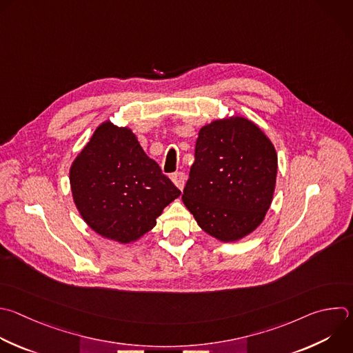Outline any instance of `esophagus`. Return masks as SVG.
<instances>
[{
    "label": "esophagus",
    "mask_w": 353,
    "mask_h": 353,
    "mask_svg": "<svg viewBox=\"0 0 353 353\" xmlns=\"http://www.w3.org/2000/svg\"><path fill=\"white\" fill-rule=\"evenodd\" d=\"M172 180H173V183H174L180 190H183V187H184V184H185V173H183V172H174V173L172 174Z\"/></svg>",
    "instance_id": "1"
}]
</instances>
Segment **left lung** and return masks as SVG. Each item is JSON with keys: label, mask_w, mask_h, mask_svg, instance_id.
<instances>
[{"label": "left lung", "mask_w": 353, "mask_h": 353, "mask_svg": "<svg viewBox=\"0 0 353 353\" xmlns=\"http://www.w3.org/2000/svg\"><path fill=\"white\" fill-rule=\"evenodd\" d=\"M277 155L245 117L214 121L199 130L183 202L198 225L230 243L252 232L270 208Z\"/></svg>", "instance_id": "obj_1"}]
</instances>
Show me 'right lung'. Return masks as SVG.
Returning <instances> with one entry per match:
<instances>
[{"mask_svg": "<svg viewBox=\"0 0 353 353\" xmlns=\"http://www.w3.org/2000/svg\"><path fill=\"white\" fill-rule=\"evenodd\" d=\"M74 203L102 237L128 244L155 224L181 191L128 128L102 123L70 168Z\"/></svg>", "mask_w": 353, "mask_h": 353, "instance_id": "right-lung-1", "label": "right lung"}]
</instances>
